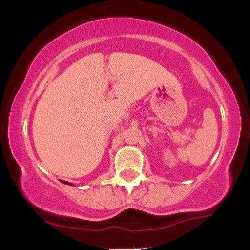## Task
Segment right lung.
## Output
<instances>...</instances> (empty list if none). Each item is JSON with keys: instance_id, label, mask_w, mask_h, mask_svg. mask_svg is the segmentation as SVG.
Wrapping results in <instances>:
<instances>
[{"instance_id": "obj_1", "label": "right lung", "mask_w": 250, "mask_h": 250, "mask_svg": "<svg viewBox=\"0 0 250 250\" xmlns=\"http://www.w3.org/2000/svg\"><path fill=\"white\" fill-rule=\"evenodd\" d=\"M60 181H62V184H67V185H72V184L69 183V181H64V180H60Z\"/></svg>"}]
</instances>
